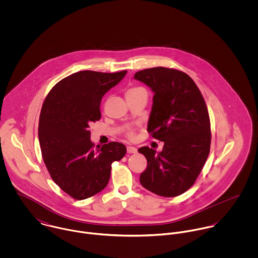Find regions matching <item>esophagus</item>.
I'll use <instances>...</instances> for the list:
<instances>
[{"label":"esophagus","mask_w":258,"mask_h":258,"mask_svg":"<svg viewBox=\"0 0 258 258\" xmlns=\"http://www.w3.org/2000/svg\"><path fill=\"white\" fill-rule=\"evenodd\" d=\"M127 153L128 154H135V153H137V149L135 147H132V146H127Z\"/></svg>","instance_id":"1"}]
</instances>
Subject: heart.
I'll return each instance as SVG.
<instances>
[{
	"label": "heart",
	"mask_w": 258,
	"mask_h": 258,
	"mask_svg": "<svg viewBox=\"0 0 258 258\" xmlns=\"http://www.w3.org/2000/svg\"><path fill=\"white\" fill-rule=\"evenodd\" d=\"M140 91H145V90H144V88H142V87H137V86L130 87V88H128L127 91H126V96L132 95V94H135V93H138V92H140ZM133 136H134L133 132L130 131V132L128 133V137H129V138H133Z\"/></svg>",
	"instance_id": "b5f03b06"
}]
</instances>
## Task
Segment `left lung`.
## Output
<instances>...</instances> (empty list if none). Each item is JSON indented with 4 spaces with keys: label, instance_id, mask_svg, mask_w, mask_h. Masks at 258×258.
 Returning <instances> with one entry per match:
<instances>
[{
    "label": "left lung",
    "instance_id": "1",
    "mask_svg": "<svg viewBox=\"0 0 258 258\" xmlns=\"http://www.w3.org/2000/svg\"><path fill=\"white\" fill-rule=\"evenodd\" d=\"M134 78L155 93L148 133L164 142L163 151H138L147 159L140 183L162 197L182 195L195 184L211 149V121L205 99L195 81L181 71L163 67L136 73Z\"/></svg>",
    "mask_w": 258,
    "mask_h": 258
}]
</instances>
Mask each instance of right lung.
I'll use <instances>...</instances> for the list:
<instances>
[{"label": "right lung", "instance_id": "1", "mask_svg": "<svg viewBox=\"0 0 258 258\" xmlns=\"http://www.w3.org/2000/svg\"><path fill=\"white\" fill-rule=\"evenodd\" d=\"M127 71H83L58 81L46 95L38 121V140L46 169L64 192L84 200L109 182L111 165L126 154L122 143L94 146L89 124L101 118L102 96Z\"/></svg>", "mask_w": 258, "mask_h": 258}]
</instances>
